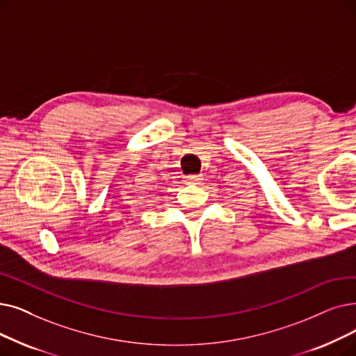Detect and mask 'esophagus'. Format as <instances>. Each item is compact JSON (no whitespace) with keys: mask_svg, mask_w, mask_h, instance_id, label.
Here are the masks:
<instances>
[{"mask_svg":"<svg viewBox=\"0 0 356 356\" xmlns=\"http://www.w3.org/2000/svg\"><path fill=\"white\" fill-rule=\"evenodd\" d=\"M202 180H204L202 175H189V176L184 177V183H188V184H197Z\"/></svg>","mask_w":356,"mask_h":356,"instance_id":"obj_1","label":"esophagus"}]
</instances>
